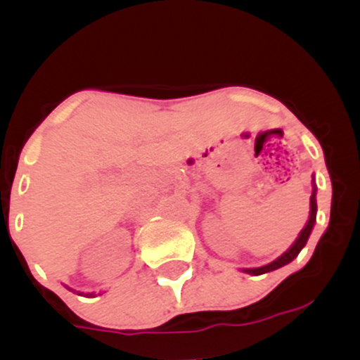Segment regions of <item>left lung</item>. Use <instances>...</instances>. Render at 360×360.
<instances>
[{
	"label": "left lung",
	"instance_id": "8db88e82",
	"mask_svg": "<svg viewBox=\"0 0 360 360\" xmlns=\"http://www.w3.org/2000/svg\"><path fill=\"white\" fill-rule=\"evenodd\" d=\"M315 194H316V186L313 184V194H311V198H309V220H308L307 225H304V229L301 230L300 237L296 238V242L292 243V245L289 247V249L284 252V254L281 255V257L276 259L274 262L267 264V266H262V267H255V269H243V271L249 272V274H252V276L266 274V272L276 271V269H279V267L286 266V264L291 262V260L300 254L301 249H303V247L307 245L308 237H309V233H311L313 225H315V220H316V198H315Z\"/></svg>",
	"mask_w": 360,
	"mask_h": 360
}]
</instances>
